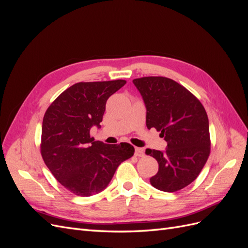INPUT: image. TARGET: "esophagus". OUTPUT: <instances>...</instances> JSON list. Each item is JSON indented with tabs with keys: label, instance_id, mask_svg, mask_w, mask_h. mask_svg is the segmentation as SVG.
Segmentation results:
<instances>
[{
	"label": "esophagus",
	"instance_id": "1",
	"mask_svg": "<svg viewBox=\"0 0 248 248\" xmlns=\"http://www.w3.org/2000/svg\"><path fill=\"white\" fill-rule=\"evenodd\" d=\"M134 155L138 156V157H142L145 155L144 150H142L141 148H136V152H134Z\"/></svg>",
	"mask_w": 248,
	"mask_h": 248
}]
</instances>
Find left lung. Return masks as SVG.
Instances as JSON below:
<instances>
[{"mask_svg": "<svg viewBox=\"0 0 248 248\" xmlns=\"http://www.w3.org/2000/svg\"><path fill=\"white\" fill-rule=\"evenodd\" d=\"M146 107V124L160 131L164 151L147 149L158 162L150 178L156 189L174 192L197 179L210 154L209 120L202 103L177 81L162 77L132 80Z\"/></svg>", "mask_w": 248, "mask_h": 248, "instance_id": "8db88e82", "label": "left lung"}]
</instances>
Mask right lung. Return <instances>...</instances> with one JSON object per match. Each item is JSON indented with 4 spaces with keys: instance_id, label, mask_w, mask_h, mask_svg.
Returning a JSON list of instances; mask_svg holds the SVG:
<instances>
[{
    "instance_id": "obj_1",
    "label": "right lung",
    "mask_w": 248,
    "mask_h": 248,
    "mask_svg": "<svg viewBox=\"0 0 248 248\" xmlns=\"http://www.w3.org/2000/svg\"><path fill=\"white\" fill-rule=\"evenodd\" d=\"M123 79L78 82L50 104L42 122L41 155L51 174L77 196L91 197L106 189L118 167L130 158L128 142L108 145L90 137L100 128L108 97Z\"/></svg>"
}]
</instances>
